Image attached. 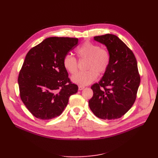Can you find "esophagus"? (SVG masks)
<instances>
[{"instance_id": "34e87169", "label": "esophagus", "mask_w": 158, "mask_h": 158, "mask_svg": "<svg viewBox=\"0 0 158 158\" xmlns=\"http://www.w3.org/2000/svg\"><path fill=\"white\" fill-rule=\"evenodd\" d=\"M84 86H83V85H79L78 86V89L79 90H82V89H84Z\"/></svg>"}]
</instances>
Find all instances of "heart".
Masks as SVG:
<instances>
[{
    "label": "heart",
    "mask_w": 158,
    "mask_h": 158,
    "mask_svg": "<svg viewBox=\"0 0 158 158\" xmlns=\"http://www.w3.org/2000/svg\"><path fill=\"white\" fill-rule=\"evenodd\" d=\"M80 59H87L85 69L71 77L72 82L80 85H86L97 78L98 75L103 74L107 71L110 63L109 51L92 42L86 41L81 45L76 51ZM65 70L73 74L78 70V63L73 56L66 55L63 60Z\"/></svg>",
    "instance_id": "1"
}]
</instances>
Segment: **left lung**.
<instances>
[{
	"label": "left lung",
	"instance_id": "left-lung-1",
	"mask_svg": "<svg viewBox=\"0 0 158 158\" xmlns=\"http://www.w3.org/2000/svg\"><path fill=\"white\" fill-rule=\"evenodd\" d=\"M106 46L110 63L98 83L92 85L94 95L89 107L95 116L105 120L121 117L131 108L140 83L137 61L132 51L113 34L95 36Z\"/></svg>",
	"mask_w": 158,
	"mask_h": 158
}]
</instances>
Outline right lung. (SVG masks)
Listing matches in <instances>:
<instances>
[{
    "label": "right lung",
    "instance_id": "add662e5",
    "mask_svg": "<svg viewBox=\"0 0 158 158\" xmlns=\"http://www.w3.org/2000/svg\"><path fill=\"white\" fill-rule=\"evenodd\" d=\"M78 42L77 38L51 37L27 53L18 82L22 101L36 118L59 116L70 95L78 92L63 64L64 56Z\"/></svg>",
    "mask_w": 158,
    "mask_h": 158
}]
</instances>
